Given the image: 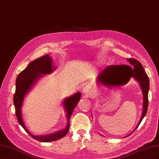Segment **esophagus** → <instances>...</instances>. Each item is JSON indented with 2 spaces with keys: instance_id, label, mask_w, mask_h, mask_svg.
<instances>
[{
  "instance_id": "obj_1",
  "label": "esophagus",
  "mask_w": 159,
  "mask_h": 159,
  "mask_svg": "<svg viewBox=\"0 0 159 159\" xmlns=\"http://www.w3.org/2000/svg\"><path fill=\"white\" fill-rule=\"evenodd\" d=\"M91 92V87L89 85H85L83 88V93L84 94H89Z\"/></svg>"
}]
</instances>
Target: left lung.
<instances>
[{"mask_svg":"<svg viewBox=\"0 0 159 159\" xmlns=\"http://www.w3.org/2000/svg\"><path fill=\"white\" fill-rule=\"evenodd\" d=\"M127 60L129 62V66H109L98 75L97 80H96L97 83L99 84L110 86V87L126 84L131 78L139 83L142 90L143 98V111L141 117L139 119L136 127L126 137L129 136L138 127L139 124L141 123L142 120L145 116L148 109V93L149 90L148 77L144 70L141 64L137 60L133 58L127 59Z\"/></svg>","mask_w":159,"mask_h":159,"instance_id":"obj_1","label":"left lung"}]
</instances>
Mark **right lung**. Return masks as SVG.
Here are the masks:
<instances>
[{
	"label": "right lung",
	"mask_w": 159,
	"mask_h": 159,
	"mask_svg": "<svg viewBox=\"0 0 159 159\" xmlns=\"http://www.w3.org/2000/svg\"><path fill=\"white\" fill-rule=\"evenodd\" d=\"M54 64L52 57L49 54H46L30 62L27 68L18 74L16 80V91L14 95L13 102L17 120L28 134L40 142L55 141L64 137L68 133L71 115L80 100L81 95V93L78 91L74 95L64 98L62 102L67 119L66 126L63 129L44 135H35L29 131L23 121L22 108L24 101L27 94L30 92L38 80L44 77V74H50L56 70V67Z\"/></svg>",
	"instance_id": "right-lung-1"
}]
</instances>
